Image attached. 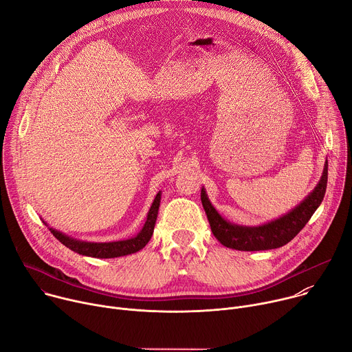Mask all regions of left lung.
<instances>
[{
    "label": "left lung",
    "instance_id": "obj_1",
    "mask_svg": "<svg viewBox=\"0 0 352 352\" xmlns=\"http://www.w3.org/2000/svg\"><path fill=\"white\" fill-rule=\"evenodd\" d=\"M327 186V160L323 174L315 189L292 210L284 216L261 226H239L234 224L214 209L208 197L206 189L202 188L200 199L206 212L213 235L221 245L236 250H267L288 243L300 230L305 227L312 214L320 206Z\"/></svg>",
    "mask_w": 352,
    "mask_h": 352
}]
</instances>
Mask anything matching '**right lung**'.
Segmentation results:
<instances>
[{
	"mask_svg": "<svg viewBox=\"0 0 352 352\" xmlns=\"http://www.w3.org/2000/svg\"><path fill=\"white\" fill-rule=\"evenodd\" d=\"M160 200H162V192H159L153 200L152 206L148 209L146 221L142 227V230L132 238L121 239V241H111V242H89V241H80L74 236H69L56 228L48 227L47 223H44L52 234L67 248H69L74 252L90 256V258H98V259H111V258H120L126 256L131 254L138 252L142 248L146 246V243L150 241L153 235L155 224L157 220V213L160 208Z\"/></svg>",
	"mask_w": 352,
	"mask_h": 352,
	"instance_id": "right-lung-1",
	"label": "right lung"
}]
</instances>
